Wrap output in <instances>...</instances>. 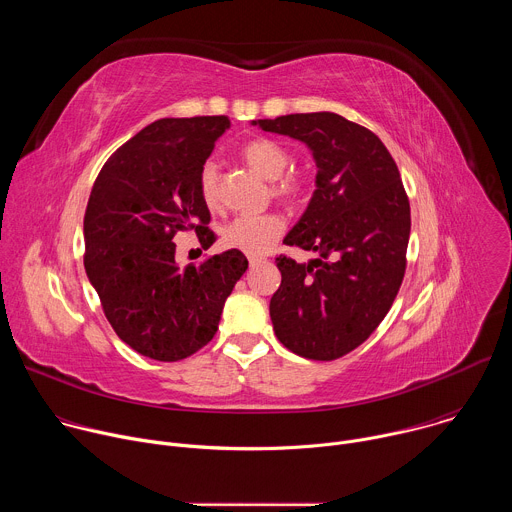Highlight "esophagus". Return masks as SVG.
<instances>
[{
	"instance_id": "1",
	"label": "esophagus",
	"mask_w": 512,
	"mask_h": 512,
	"mask_svg": "<svg viewBox=\"0 0 512 512\" xmlns=\"http://www.w3.org/2000/svg\"><path fill=\"white\" fill-rule=\"evenodd\" d=\"M259 263H265V257H257V255H251V257H249V265H251V267H255V265H259Z\"/></svg>"
}]
</instances>
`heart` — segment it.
Masks as SVG:
<instances>
[{
  "label": "heart",
  "instance_id": "1",
  "mask_svg": "<svg viewBox=\"0 0 512 512\" xmlns=\"http://www.w3.org/2000/svg\"><path fill=\"white\" fill-rule=\"evenodd\" d=\"M243 162L261 178L269 180V192L273 198L296 206L306 200L310 184L300 174H287L291 168V154L279 141L267 137H255L241 148ZM196 188L202 204L208 210L221 208V186H218V168L212 162H204L196 176ZM283 218L277 212H265L257 216H239L223 229V243L231 249L247 255H263L283 233Z\"/></svg>",
  "mask_w": 512,
  "mask_h": 512
}]
</instances>
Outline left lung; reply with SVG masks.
<instances>
[{
	"label": "left lung",
	"instance_id": "left-lung-1",
	"mask_svg": "<svg viewBox=\"0 0 512 512\" xmlns=\"http://www.w3.org/2000/svg\"><path fill=\"white\" fill-rule=\"evenodd\" d=\"M253 125L304 141L318 166L314 196L283 239L318 257L275 259V336L304 358H340L377 330L405 275L411 210L399 168L371 129L330 111Z\"/></svg>",
	"mask_w": 512,
	"mask_h": 512
}]
</instances>
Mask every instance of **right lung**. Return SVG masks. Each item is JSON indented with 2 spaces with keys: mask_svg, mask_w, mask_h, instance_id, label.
Segmentation results:
<instances>
[{
  "mask_svg": "<svg viewBox=\"0 0 512 512\" xmlns=\"http://www.w3.org/2000/svg\"><path fill=\"white\" fill-rule=\"evenodd\" d=\"M229 127L225 115L158 119L125 141L93 184L85 269L115 334L148 358L176 362L206 346L249 267L229 249L180 269L172 243L182 231H194L202 249L216 241L196 176Z\"/></svg>",
  "mask_w": 512,
  "mask_h": 512,
  "instance_id": "obj_1",
  "label": "right lung"
}]
</instances>
